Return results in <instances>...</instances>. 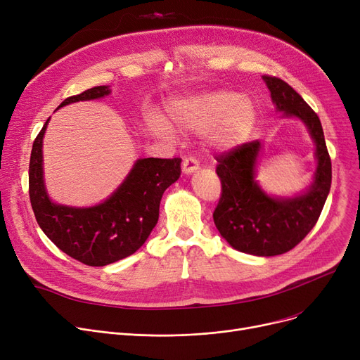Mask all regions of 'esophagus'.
<instances>
[{"label":"esophagus","instance_id":"34e87169","mask_svg":"<svg viewBox=\"0 0 360 360\" xmlns=\"http://www.w3.org/2000/svg\"><path fill=\"white\" fill-rule=\"evenodd\" d=\"M195 170H198V162L195 158L190 156V158H185L182 162V172L186 175H191L194 174Z\"/></svg>","mask_w":360,"mask_h":360}]
</instances>
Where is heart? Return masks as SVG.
<instances>
[{
  "instance_id": "obj_1",
  "label": "heart",
  "mask_w": 360,
  "mask_h": 360,
  "mask_svg": "<svg viewBox=\"0 0 360 360\" xmlns=\"http://www.w3.org/2000/svg\"><path fill=\"white\" fill-rule=\"evenodd\" d=\"M167 113L176 129L193 134L205 132L209 144L220 150L245 141L255 124V109L251 101L226 90L179 99L169 106ZM148 125L162 139L175 137L174 128L160 117H151Z\"/></svg>"
}]
</instances>
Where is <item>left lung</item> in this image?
<instances>
[{
	"mask_svg": "<svg viewBox=\"0 0 360 360\" xmlns=\"http://www.w3.org/2000/svg\"><path fill=\"white\" fill-rule=\"evenodd\" d=\"M262 80L276 109L308 127L316 146L314 182L307 193L292 198L267 195L254 179L259 141L240 144L216 158L221 195L213 219L232 248L251 255L274 257L293 250L318 221L331 186V159L323 125L312 108L281 79L262 75Z\"/></svg>",
	"mask_w": 360,
	"mask_h": 360,
	"instance_id": "8db88e82",
	"label": "left lung"
}]
</instances>
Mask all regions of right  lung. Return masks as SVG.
<instances>
[{
    "instance_id": "right-lung-1",
    "label": "right lung",
    "mask_w": 360,
    "mask_h": 360,
    "mask_svg": "<svg viewBox=\"0 0 360 360\" xmlns=\"http://www.w3.org/2000/svg\"><path fill=\"white\" fill-rule=\"evenodd\" d=\"M109 86H96L67 98L61 105L108 96ZM49 118L33 141L29 163V197L37 224L71 258L103 267L134 254L159 220L167 186L181 175V159H139L125 181L103 202L93 207L55 204L44 184L42 140Z\"/></svg>"
}]
</instances>
